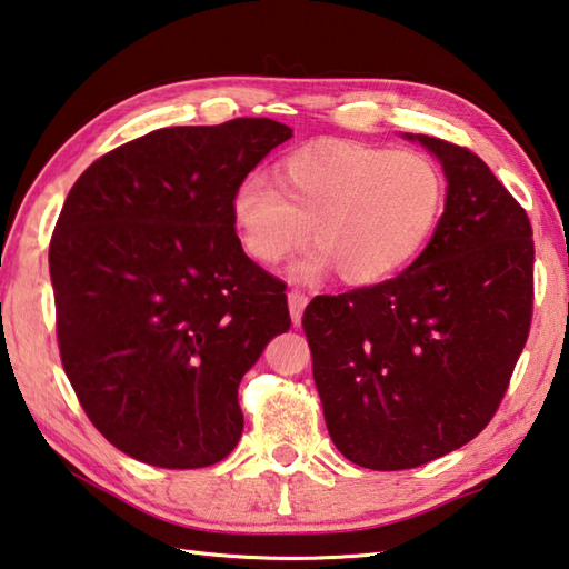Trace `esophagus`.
<instances>
[{"mask_svg":"<svg viewBox=\"0 0 569 569\" xmlns=\"http://www.w3.org/2000/svg\"><path fill=\"white\" fill-rule=\"evenodd\" d=\"M306 303H308V296L303 291H298V288H293V291H288V311H291L293 326L301 323V316H303Z\"/></svg>","mask_w":569,"mask_h":569,"instance_id":"34e87169","label":"esophagus"}]
</instances>
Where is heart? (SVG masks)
Here are the masks:
<instances>
[{"mask_svg": "<svg viewBox=\"0 0 569 569\" xmlns=\"http://www.w3.org/2000/svg\"><path fill=\"white\" fill-rule=\"evenodd\" d=\"M442 203L446 177L426 153L323 143L283 159L276 186L246 177L231 196V219L258 263L283 261L311 229L318 249L298 276L336 268L348 286H373L422 251Z\"/></svg>", "mask_w": 569, "mask_h": 569, "instance_id": "b5f03b06", "label": "heart"}]
</instances>
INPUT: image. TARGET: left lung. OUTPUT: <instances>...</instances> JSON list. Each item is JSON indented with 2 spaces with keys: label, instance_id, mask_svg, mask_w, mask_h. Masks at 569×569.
Masks as SVG:
<instances>
[{
  "label": "left lung",
  "instance_id": "left-lung-1",
  "mask_svg": "<svg viewBox=\"0 0 569 569\" xmlns=\"http://www.w3.org/2000/svg\"><path fill=\"white\" fill-rule=\"evenodd\" d=\"M436 153L446 211L416 261L383 283L316 296L303 313L330 440L370 470L462 448L492 420L532 320V226L478 153Z\"/></svg>",
  "mask_w": 569,
  "mask_h": 569
}]
</instances>
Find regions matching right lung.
Segmentation results:
<instances>
[{"label":"right lung","mask_w":569,"mask_h":569,"mask_svg":"<svg viewBox=\"0 0 569 569\" xmlns=\"http://www.w3.org/2000/svg\"><path fill=\"white\" fill-rule=\"evenodd\" d=\"M291 137L273 119L157 129L71 186L49 243L61 366L127 456L191 470L239 442L241 378L291 316L286 283L243 253L231 196Z\"/></svg>","instance_id":"obj_1"}]
</instances>
